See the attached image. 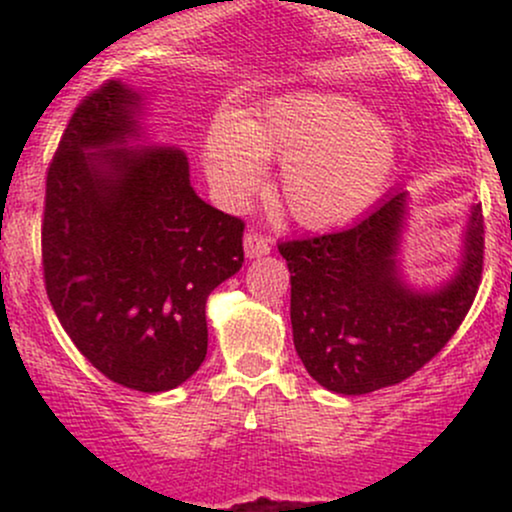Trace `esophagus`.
<instances>
[{
    "label": "esophagus",
    "mask_w": 512,
    "mask_h": 512,
    "mask_svg": "<svg viewBox=\"0 0 512 512\" xmlns=\"http://www.w3.org/2000/svg\"><path fill=\"white\" fill-rule=\"evenodd\" d=\"M243 245H245V255H248L250 260H252V257L269 255V250H272V245H269V240L264 238V236H260V233H255V231H250L248 236H245Z\"/></svg>",
    "instance_id": "34e87169"
}]
</instances>
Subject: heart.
I'll use <instances>...</instances> for the list:
<instances>
[{
	"label": "heart",
	"instance_id": "obj_1",
	"mask_svg": "<svg viewBox=\"0 0 512 512\" xmlns=\"http://www.w3.org/2000/svg\"><path fill=\"white\" fill-rule=\"evenodd\" d=\"M281 161L279 192L305 228H337L373 207L395 175L399 146L385 122L337 93L276 98L240 120L219 113L204 139V168L228 207L255 195L264 163Z\"/></svg>",
	"mask_w": 512,
	"mask_h": 512
}]
</instances>
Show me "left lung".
I'll list each match as a JSON object with an SVG mask.
<instances>
[{"instance_id":"left-lung-1","label":"left lung","mask_w":512,"mask_h":512,"mask_svg":"<svg viewBox=\"0 0 512 512\" xmlns=\"http://www.w3.org/2000/svg\"><path fill=\"white\" fill-rule=\"evenodd\" d=\"M407 192H392L344 231L279 243L291 272L293 344L305 370L339 395L407 380L450 342L484 269V214L472 207L464 260L450 284L416 293L399 281Z\"/></svg>"}]
</instances>
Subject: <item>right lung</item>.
<instances>
[{"instance_id": "right-lung-1", "label": "right lung", "mask_w": 512, "mask_h": 512, "mask_svg": "<svg viewBox=\"0 0 512 512\" xmlns=\"http://www.w3.org/2000/svg\"><path fill=\"white\" fill-rule=\"evenodd\" d=\"M139 105L120 81L76 105L45 178L43 279L93 368L166 392L207 356V298L243 267L245 223L195 195L182 151L129 149Z\"/></svg>"}]
</instances>
